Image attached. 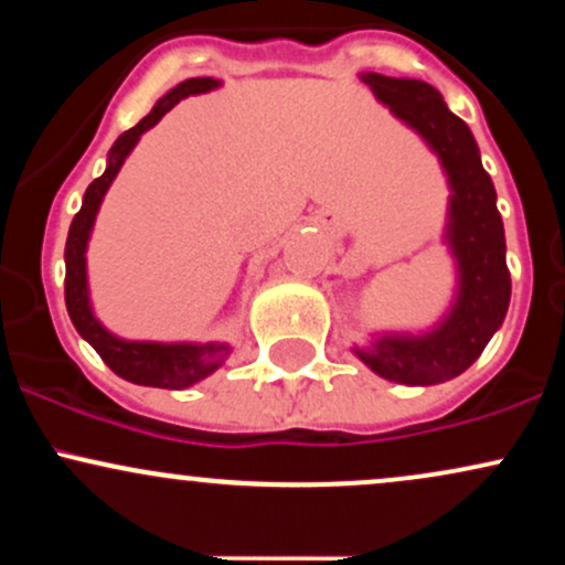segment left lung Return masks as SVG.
<instances>
[{
  "instance_id": "1",
  "label": "left lung",
  "mask_w": 565,
  "mask_h": 565,
  "mask_svg": "<svg viewBox=\"0 0 565 565\" xmlns=\"http://www.w3.org/2000/svg\"><path fill=\"white\" fill-rule=\"evenodd\" d=\"M377 100L417 129L449 174V246L457 257L459 291L451 313L433 332L385 334L355 348L380 377L401 385H436L462 374L502 327L510 305V270L497 191L483 170L470 127L446 108L436 87L419 79L361 74Z\"/></svg>"
}]
</instances>
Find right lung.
<instances>
[{
  "label": "right lung",
  "instance_id": "right-lung-1",
  "mask_svg": "<svg viewBox=\"0 0 565 565\" xmlns=\"http://www.w3.org/2000/svg\"><path fill=\"white\" fill-rule=\"evenodd\" d=\"M217 79L212 76H196V79L180 82L178 87L170 89L161 100L153 106V111L119 135L114 148L108 151V167L100 178H95L84 191L82 210L76 212L74 223L68 228L66 238V308L71 321H74L76 332L97 350L106 366L121 380L135 382V385L148 387H167V391H183V387L193 385V382L210 377L215 369L228 359L231 348L225 342H204V345H191V342H174V345H164V342H129L114 337L108 329L100 327V321L93 316L87 295V252L89 231H93L95 215L100 210V201L106 196L108 185L114 183L116 172L121 170L129 151L146 129H151L164 116L174 103H180L188 95L210 93L217 87Z\"/></svg>",
  "mask_w": 565,
  "mask_h": 565
}]
</instances>
